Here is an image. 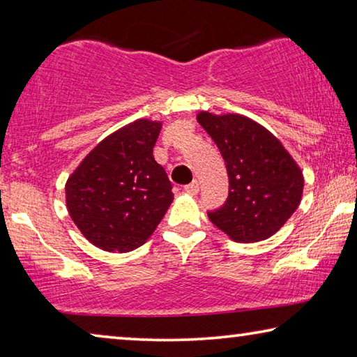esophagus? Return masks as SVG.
<instances>
[{
  "instance_id": "1",
  "label": "esophagus",
  "mask_w": 357,
  "mask_h": 357,
  "mask_svg": "<svg viewBox=\"0 0 357 357\" xmlns=\"http://www.w3.org/2000/svg\"><path fill=\"white\" fill-rule=\"evenodd\" d=\"M198 189H200V184H198V181H192L190 184L184 185V192L190 193V195H195V193H198Z\"/></svg>"
}]
</instances>
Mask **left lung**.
Segmentation results:
<instances>
[{"label":"left lung","mask_w":357,"mask_h":357,"mask_svg":"<svg viewBox=\"0 0 357 357\" xmlns=\"http://www.w3.org/2000/svg\"><path fill=\"white\" fill-rule=\"evenodd\" d=\"M225 160L228 198L209 211L214 225L236 243L268 239L285 225L298 209L304 176L283 144L243 114L198 113Z\"/></svg>","instance_id":"left-lung-1"}]
</instances>
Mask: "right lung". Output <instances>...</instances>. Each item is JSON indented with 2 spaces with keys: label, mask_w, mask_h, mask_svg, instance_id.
I'll list each match as a JSON object with an SVG mask.
<instances>
[{
  "label": "right lung",
  "mask_w": 357,
  "mask_h": 357,
  "mask_svg": "<svg viewBox=\"0 0 357 357\" xmlns=\"http://www.w3.org/2000/svg\"><path fill=\"white\" fill-rule=\"evenodd\" d=\"M162 124L137 119L104 138L66 183V204L89 243L130 252L146 243L173 202L153 148Z\"/></svg>",
  "instance_id": "1"
}]
</instances>
